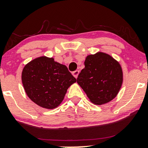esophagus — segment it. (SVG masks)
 <instances>
[{
	"mask_svg": "<svg viewBox=\"0 0 148 148\" xmlns=\"http://www.w3.org/2000/svg\"><path fill=\"white\" fill-rule=\"evenodd\" d=\"M79 70H76V71H74V72H72L73 76H74V77L76 78V79L78 77V75H79Z\"/></svg>",
	"mask_w": 148,
	"mask_h": 148,
	"instance_id": "1",
	"label": "esophagus"
}]
</instances>
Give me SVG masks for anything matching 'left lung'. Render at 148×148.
Returning a JSON list of instances; mask_svg holds the SVG:
<instances>
[{"instance_id":"1","label":"left lung","mask_w":148,"mask_h":148,"mask_svg":"<svg viewBox=\"0 0 148 148\" xmlns=\"http://www.w3.org/2000/svg\"><path fill=\"white\" fill-rule=\"evenodd\" d=\"M85 67L77 78L78 84L91 102L106 103L118 94L123 81L121 66L108 54L97 52L86 57Z\"/></svg>"}]
</instances>
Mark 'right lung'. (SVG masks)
Instances as JSON below:
<instances>
[{
    "mask_svg": "<svg viewBox=\"0 0 148 148\" xmlns=\"http://www.w3.org/2000/svg\"><path fill=\"white\" fill-rule=\"evenodd\" d=\"M21 80L28 97L48 109L58 106L68 88L76 81L65 65L46 56L37 58L25 64Z\"/></svg>",
    "mask_w": 148,
    "mask_h": 148,
    "instance_id": "add662e5",
    "label": "right lung"
}]
</instances>
